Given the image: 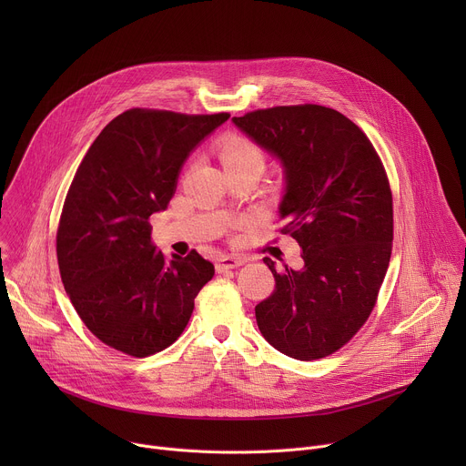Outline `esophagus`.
Masks as SVG:
<instances>
[{"label":"esophagus","instance_id":"esophagus-1","mask_svg":"<svg viewBox=\"0 0 466 466\" xmlns=\"http://www.w3.org/2000/svg\"><path fill=\"white\" fill-rule=\"evenodd\" d=\"M247 259L245 258H239V256H223L218 259V271L223 273V271H228V269H236L239 268V265H243Z\"/></svg>","mask_w":466,"mask_h":466}]
</instances>
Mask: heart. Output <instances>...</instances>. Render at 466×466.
Instances as JSON below:
<instances>
[{
    "instance_id": "heart-1",
    "label": "heart",
    "mask_w": 466,
    "mask_h": 466,
    "mask_svg": "<svg viewBox=\"0 0 466 466\" xmlns=\"http://www.w3.org/2000/svg\"><path fill=\"white\" fill-rule=\"evenodd\" d=\"M221 162H223L225 169H228V167H241V166L263 167V155L248 140L228 138L221 146Z\"/></svg>"
}]
</instances>
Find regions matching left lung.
Instances as JSON below:
<instances>
[{"mask_svg":"<svg viewBox=\"0 0 466 466\" xmlns=\"http://www.w3.org/2000/svg\"><path fill=\"white\" fill-rule=\"evenodd\" d=\"M284 175L279 205L284 234L302 248L304 268L263 258L275 291L256 322L279 352L311 361L352 339L369 319L392 245V195L385 169L361 128L320 105L275 106L232 117Z\"/></svg>","mask_w":466,"mask_h":466,"instance_id":"obj_1","label":"left lung"}]
</instances>
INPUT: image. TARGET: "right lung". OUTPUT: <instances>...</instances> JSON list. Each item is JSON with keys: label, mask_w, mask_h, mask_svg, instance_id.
Masks as SVG:
<instances>
[{"label": "right lung", "mask_w": 466, "mask_h": 466, "mask_svg": "<svg viewBox=\"0 0 466 466\" xmlns=\"http://www.w3.org/2000/svg\"><path fill=\"white\" fill-rule=\"evenodd\" d=\"M230 114L132 108L90 146L66 195L56 258L76 311L105 345L135 358L167 349L186 328L214 263L151 243L149 218L175 195L187 157Z\"/></svg>", "instance_id": "1"}]
</instances>
